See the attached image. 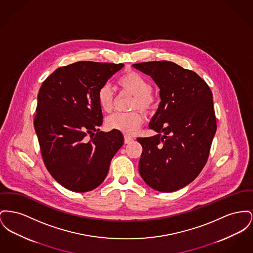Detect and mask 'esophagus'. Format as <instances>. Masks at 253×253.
<instances>
[{"label":"esophagus","mask_w":253,"mask_h":253,"mask_svg":"<svg viewBox=\"0 0 253 253\" xmlns=\"http://www.w3.org/2000/svg\"><path fill=\"white\" fill-rule=\"evenodd\" d=\"M134 139L132 138V137H130V136H125L124 137V142L127 144V143H130V142H132Z\"/></svg>","instance_id":"1"}]
</instances>
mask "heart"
<instances>
[{
	"label": "heart",
	"mask_w": 253,
	"mask_h": 253,
	"mask_svg": "<svg viewBox=\"0 0 253 253\" xmlns=\"http://www.w3.org/2000/svg\"><path fill=\"white\" fill-rule=\"evenodd\" d=\"M119 86L121 89L131 95L134 99L130 105V110H140L144 114H151L156 108V100L152 94V86L148 80L134 71H128L119 77ZM97 100L101 110L111 113L114 109V94L108 85L98 90ZM143 123V117L139 112L129 114H116L106 121V125L111 130L119 131L122 134L133 135Z\"/></svg>",
	"instance_id": "obj_1"
}]
</instances>
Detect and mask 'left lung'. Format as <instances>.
I'll return each instance as SVG.
<instances>
[{"mask_svg":"<svg viewBox=\"0 0 253 253\" xmlns=\"http://www.w3.org/2000/svg\"><path fill=\"white\" fill-rule=\"evenodd\" d=\"M133 67L153 78L162 100L149 123L158 134L137 137L139 174L153 189L173 192L192 182L208 162L217 130L212 92L196 73L173 62Z\"/></svg>","mask_w":253,"mask_h":253,"instance_id":"left-lung-1","label":"left lung"}]
</instances>
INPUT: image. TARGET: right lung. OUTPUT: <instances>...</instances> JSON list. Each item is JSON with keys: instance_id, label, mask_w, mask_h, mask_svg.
<instances>
[{"instance_id": "add662e5", "label": "right lung", "mask_w": 253, "mask_h": 253, "mask_svg": "<svg viewBox=\"0 0 253 253\" xmlns=\"http://www.w3.org/2000/svg\"><path fill=\"white\" fill-rule=\"evenodd\" d=\"M123 64L80 61L56 69L38 92L34 118L43 161L65 188L88 192L104 180L123 145L121 132H102L97 93Z\"/></svg>"}]
</instances>
